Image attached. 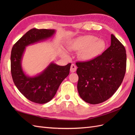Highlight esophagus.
I'll return each instance as SVG.
<instances>
[{"mask_svg":"<svg viewBox=\"0 0 135 135\" xmlns=\"http://www.w3.org/2000/svg\"><path fill=\"white\" fill-rule=\"evenodd\" d=\"M76 70V66L74 64H71L70 67V71L71 73H74Z\"/></svg>","mask_w":135,"mask_h":135,"instance_id":"obj_1","label":"esophagus"}]
</instances>
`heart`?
Here are the masks:
<instances>
[{"mask_svg":"<svg viewBox=\"0 0 135 135\" xmlns=\"http://www.w3.org/2000/svg\"><path fill=\"white\" fill-rule=\"evenodd\" d=\"M106 46L107 44L103 39H97L93 35H85L71 40L67 44L66 48L68 51H78V58L80 60L88 61L101 55ZM61 54L67 56L68 52L62 50Z\"/></svg>","mask_w":135,"mask_h":135,"instance_id":"b5f03b06","label":"heart"}]
</instances>
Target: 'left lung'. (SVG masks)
Wrapping results in <instances>:
<instances>
[{
  "label": "left lung",
  "mask_w": 135,
  "mask_h": 135,
  "mask_svg": "<svg viewBox=\"0 0 135 135\" xmlns=\"http://www.w3.org/2000/svg\"><path fill=\"white\" fill-rule=\"evenodd\" d=\"M124 47L113 34L111 45L101 55L86 62H78L77 88L85 102L97 104L112 97L121 85L126 69Z\"/></svg>",
  "instance_id": "left-lung-1"
}]
</instances>
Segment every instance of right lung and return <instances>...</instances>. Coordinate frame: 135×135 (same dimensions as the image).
I'll list each match as a JSON object with an SVG mask.
<instances>
[{
    "instance_id": "right-lung-1",
    "label": "right lung",
    "mask_w": 135,
    "mask_h": 135,
    "mask_svg": "<svg viewBox=\"0 0 135 135\" xmlns=\"http://www.w3.org/2000/svg\"><path fill=\"white\" fill-rule=\"evenodd\" d=\"M55 33V29L32 28L12 49L11 66L13 82L26 99L35 103L45 104L50 101L70 72V63L60 66L51 62L41 73L32 76L27 75L22 69V60L26 47L50 39Z\"/></svg>"
}]
</instances>
